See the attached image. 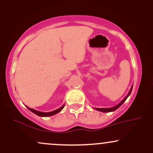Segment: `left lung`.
<instances>
[{"label":"left lung","instance_id":"left-lung-1","mask_svg":"<svg viewBox=\"0 0 153 153\" xmlns=\"http://www.w3.org/2000/svg\"><path fill=\"white\" fill-rule=\"evenodd\" d=\"M131 90H132V86L131 87L130 90H129V92L128 93V94L127 95V96H126V97L124 98V99H123L122 101L119 103V104H117V106H114V107H111V108H95V109L97 110V111H101V112H111V111H114L117 110V108H119V107H120L121 106H122V105L123 104V103L125 102L126 100H127V98L129 97V95H130L131 92Z\"/></svg>","mask_w":153,"mask_h":153}]
</instances>
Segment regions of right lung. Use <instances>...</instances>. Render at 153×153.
I'll use <instances>...</instances> for the list:
<instances>
[{"label":"right lung","instance_id":"right-lung-1","mask_svg":"<svg viewBox=\"0 0 153 153\" xmlns=\"http://www.w3.org/2000/svg\"><path fill=\"white\" fill-rule=\"evenodd\" d=\"M65 106V104L63 105L62 106H61L60 108H57V109L54 110V111H50V112H42V111H36L35 109H33V108H29L28 106L27 108H29V110H30L31 112H33V113L35 114H36L39 117H50V116H52V115H54L56 114L59 113L60 111H62V109L63 108H64Z\"/></svg>","mask_w":153,"mask_h":153}]
</instances>
